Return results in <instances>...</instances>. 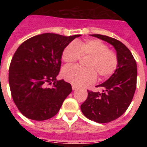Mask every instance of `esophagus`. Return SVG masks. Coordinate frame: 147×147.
<instances>
[{
    "label": "esophagus",
    "mask_w": 147,
    "mask_h": 147,
    "mask_svg": "<svg viewBox=\"0 0 147 147\" xmlns=\"http://www.w3.org/2000/svg\"><path fill=\"white\" fill-rule=\"evenodd\" d=\"M72 89L73 90H76L77 89V87L75 86V85H72Z\"/></svg>",
    "instance_id": "obj_1"
}]
</instances>
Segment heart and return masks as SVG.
Returning <instances> with one entry per match:
<instances>
[{"instance_id":"heart-1","label":"heart","mask_w":147,"mask_h":147,"mask_svg":"<svg viewBox=\"0 0 147 147\" xmlns=\"http://www.w3.org/2000/svg\"><path fill=\"white\" fill-rule=\"evenodd\" d=\"M81 56H90L86 66L67 65L62 69L63 78L76 86L90 85L99 77L112 75L118 65L117 55L101 40H88L85 42H73L66 45L62 51V60L66 63L76 62Z\"/></svg>"}]
</instances>
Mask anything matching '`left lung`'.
Segmentation results:
<instances>
[{
  "label": "left lung",
  "mask_w": 147,
  "mask_h": 147,
  "mask_svg": "<svg viewBox=\"0 0 147 147\" xmlns=\"http://www.w3.org/2000/svg\"><path fill=\"white\" fill-rule=\"evenodd\" d=\"M90 35L113 46L118 65L113 74L96 86L103 88L102 93L88 90V98L81 105V110L90 120L108 123L123 115L132 102L136 89L137 65L130 51L119 40L105 35Z\"/></svg>",
  "instance_id": "8db88e82"
}]
</instances>
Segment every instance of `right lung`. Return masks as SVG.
I'll return each mask as SVG.
<instances>
[{"instance_id":"add662e5","label":"right lung","mask_w":147,"mask_h":147,"mask_svg":"<svg viewBox=\"0 0 147 147\" xmlns=\"http://www.w3.org/2000/svg\"><path fill=\"white\" fill-rule=\"evenodd\" d=\"M80 36L44 33L28 39L17 49L10 63L9 83L13 101L24 116L44 121L59 112L72 91L70 83L57 80L62 51ZM51 82L53 88L47 87Z\"/></svg>"}]
</instances>
